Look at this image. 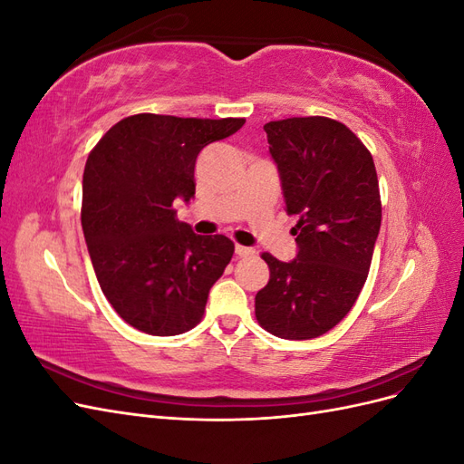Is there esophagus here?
<instances>
[{"instance_id": "34e87169", "label": "esophagus", "mask_w": 464, "mask_h": 464, "mask_svg": "<svg viewBox=\"0 0 464 464\" xmlns=\"http://www.w3.org/2000/svg\"><path fill=\"white\" fill-rule=\"evenodd\" d=\"M236 254L240 257H254L256 256V249L254 247H246V246H236Z\"/></svg>"}]
</instances>
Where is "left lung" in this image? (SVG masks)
<instances>
[{
  "label": "left lung",
  "instance_id": "left-lung-1",
  "mask_svg": "<svg viewBox=\"0 0 464 464\" xmlns=\"http://www.w3.org/2000/svg\"><path fill=\"white\" fill-rule=\"evenodd\" d=\"M283 181L298 257L283 263L261 254L269 283L256 296L259 325L280 339L325 334L353 310L382 227V198L372 152L344 123L286 118L265 123Z\"/></svg>",
  "mask_w": 464,
  "mask_h": 464
}]
</instances>
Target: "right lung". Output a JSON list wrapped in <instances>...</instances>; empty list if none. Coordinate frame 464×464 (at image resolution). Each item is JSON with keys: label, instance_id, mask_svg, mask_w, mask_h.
<instances>
[{"label": "right lung", "instance_id": "obj_1", "mask_svg": "<svg viewBox=\"0 0 464 464\" xmlns=\"http://www.w3.org/2000/svg\"><path fill=\"white\" fill-rule=\"evenodd\" d=\"M244 123L135 114L111 125L91 150L82 174V232L98 285L131 327L172 336L201 321L234 242L195 234L178 220L174 199L195 195L201 149Z\"/></svg>", "mask_w": 464, "mask_h": 464}]
</instances>
